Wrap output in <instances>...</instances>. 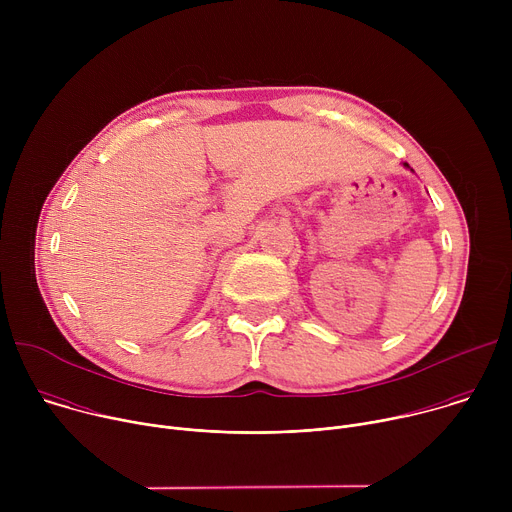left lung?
Returning a JSON list of instances; mask_svg holds the SVG:
<instances>
[{
	"label": "left lung",
	"mask_w": 512,
	"mask_h": 512,
	"mask_svg": "<svg viewBox=\"0 0 512 512\" xmlns=\"http://www.w3.org/2000/svg\"><path fill=\"white\" fill-rule=\"evenodd\" d=\"M405 166H407V168H409V164H405Z\"/></svg>",
	"instance_id": "8db88e82"
}]
</instances>
